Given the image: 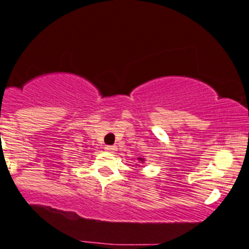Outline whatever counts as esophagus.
<instances>
[{"label": "esophagus", "mask_w": 249, "mask_h": 249, "mask_svg": "<svg viewBox=\"0 0 249 249\" xmlns=\"http://www.w3.org/2000/svg\"><path fill=\"white\" fill-rule=\"evenodd\" d=\"M105 149H106L107 151H109V153H114V151L116 150V147L115 145H106Z\"/></svg>", "instance_id": "obj_1"}]
</instances>
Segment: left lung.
Listing matches in <instances>:
<instances>
[{"label":"left lung","instance_id":"8db88e82","mask_svg":"<svg viewBox=\"0 0 249 249\" xmlns=\"http://www.w3.org/2000/svg\"><path fill=\"white\" fill-rule=\"evenodd\" d=\"M140 160H141V162H142V160H143V159H139Z\"/></svg>","mask_w":249,"mask_h":249}]
</instances>
